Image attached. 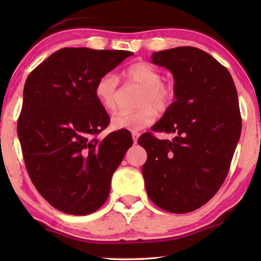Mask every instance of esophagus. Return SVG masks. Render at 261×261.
Returning a JSON list of instances; mask_svg holds the SVG:
<instances>
[{"label":"esophagus","instance_id":"1","mask_svg":"<svg viewBox=\"0 0 261 261\" xmlns=\"http://www.w3.org/2000/svg\"><path fill=\"white\" fill-rule=\"evenodd\" d=\"M132 137H133L134 144H137L138 139H139V137H140V133H138V132H132Z\"/></svg>","mask_w":261,"mask_h":261}]
</instances>
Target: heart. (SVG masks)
I'll return each instance as SVG.
<instances>
[{"mask_svg": "<svg viewBox=\"0 0 261 261\" xmlns=\"http://www.w3.org/2000/svg\"><path fill=\"white\" fill-rule=\"evenodd\" d=\"M122 76L127 82L141 87L138 101L140 108L134 112L116 113L112 117V127L116 130H140L154 122L158 112L169 109L174 98L173 88L163 83L159 71L144 62L132 64L123 71ZM117 87L119 80L113 73L103 74L95 83V97L108 112L115 110L117 106Z\"/></svg>", "mask_w": 261, "mask_h": 261, "instance_id": "b5f03b06", "label": "heart"}]
</instances>
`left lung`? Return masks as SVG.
<instances>
[{
	"mask_svg": "<svg viewBox=\"0 0 261 261\" xmlns=\"http://www.w3.org/2000/svg\"><path fill=\"white\" fill-rule=\"evenodd\" d=\"M152 63L174 80V99L151 129L174 134L139 138L147 152L142 166L151 201L170 213L204 205L226 179L240 139L238 92L229 71L202 49L183 46L154 52Z\"/></svg>",
	"mask_w": 261,
	"mask_h": 261,
	"instance_id": "8db88e82",
	"label": "left lung"
}]
</instances>
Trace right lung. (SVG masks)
<instances>
[{"instance_id":"add662e5","label":"right lung","mask_w":261,"mask_h":261,"mask_svg":"<svg viewBox=\"0 0 261 261\" xmlns=\"http://www.w3.org/2000/svg\"><path fill=\"white\" fill-rule=\"evenodd\" d=\"M132 55L62 48L27 77L17 135L34 187L60 212H96L108 198L113 173L133 145L126 130L96 138L110 120L94 94L96 81Z\"/></svg>"}]
</instances>
